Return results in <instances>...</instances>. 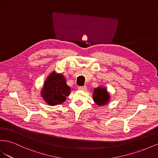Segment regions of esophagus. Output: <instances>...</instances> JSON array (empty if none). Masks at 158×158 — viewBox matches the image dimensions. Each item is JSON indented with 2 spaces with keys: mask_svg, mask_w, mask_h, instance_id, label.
<instances>
[{
  "mask_svg": "<svg viewBox=\"0 0 158 158\" xmlns=\"http://www.w3.org/2000/svg\"><path fill=\"white\" fill-rule=\"evenodd\" d=\"M78 89L79 90H81V91H85V90L87 89V86H85V85H84V86L78 87Z\"/></svg>",
  "mask_w": 158,
  "mask_h": 158,
  "instance_id": "obj_1",
  "label": "esophagus"
}]
</instances>
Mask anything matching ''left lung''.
<instances>
[{"label": "left lung", "mask_w": 158, "mask_h": 158, "mask_svg": "<svg viewBox=\"0 0 158 158\" xmlns=\"http://www.w3.org/2000/svg\"><path fill=\"white\" fill-rule=\"evenodd\" d=\"M93 98L96 105L101 106L107 105L110 101V97L105 87H98L94 89Z\"/></svg>", "instance_id": "1"}]
</instances>
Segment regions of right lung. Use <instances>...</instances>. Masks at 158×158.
Listing matches in <instances>:
<instances>
[{"mask_svg": "<svg viewBox=\"0 0 158 158\" xmlns=\"http://www.w3.org/2000/svg\"><path fill=\"white\" fill-rule=\"evenodd\" d=\"M70 93L71 89L64 75L53 71L45 81L40 95L47 104L55 106L65 102Z\"/></svg>", "mask_w": 158, "mask_h": 158, "instance_id": "right-lung-1", "label": "right lung"}]
</instances>
